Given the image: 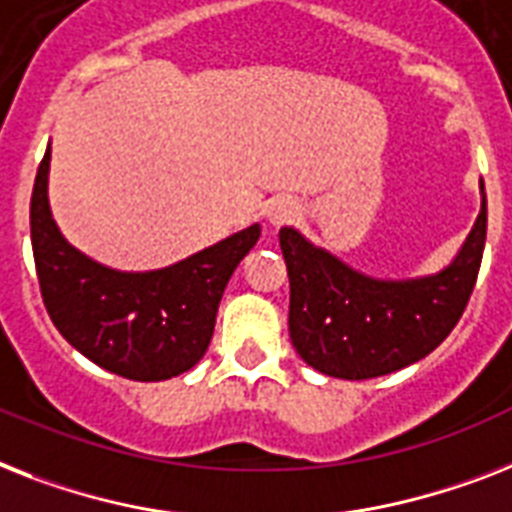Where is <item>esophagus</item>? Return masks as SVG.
Instances as JSON below:
<instances>
[{"instance_id": "1", "label": "esophagus", "mask_w": 512, "mask_h": 512, "mask_svg": "<svg viewBox=\"0 0 512 512\" xmlns=\"http://www.w3.org/2000/svg\"><path fill=\"white\" fill-rule=\"evenodd\" d=\"M299 215L297 199L292 197H276L270 199L268 207H265V218H268L270 226H286V223H294Z\"/></svg>"}]
</instances>
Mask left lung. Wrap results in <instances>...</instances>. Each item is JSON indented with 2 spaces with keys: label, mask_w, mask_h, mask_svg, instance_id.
Masks as SVG:
<instances>
[{
  "label": "left lung",
  "mask_w": 512,
  "mask_h": 512,
  "mask_svg": "<svg viewBox=\"0 0 512 512\" xmlns=\"http://www.w3.org/2000/svg\"><path fill=\"white\" fill-rule=\"evenodd\" d=\"M278 242L289 270L294 350L326 376L363 381L418 363L458 326L484 255L486 197L458 257L434 276H363L294 228H281Z\"/></svg>",
  "instance_id": "1"
}]
</instances>
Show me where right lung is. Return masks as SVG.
<instances>
[{"mask_svg": "<svg viewBox=\"0 0 512 512\" xmlns=\"http://www.w3.org/2000/svg\"><path fill=\"white\" fill-rule=\"evenodd\" d=\"M49 149L31 194V244L41 297L65 339L131 381H165L202 360L228 278L260 239L249 226L181 263L123 273L65 242L47 197Z\"/></svg>", "mask_w": 512, "mask_h": 512, "instance_id": "obj_1", "label": "right lung"}]
</instances>
